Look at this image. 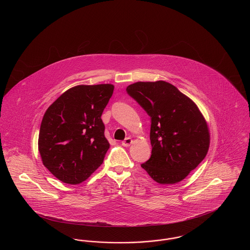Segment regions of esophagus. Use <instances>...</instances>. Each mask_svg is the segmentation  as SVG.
Segmentation results:
<instances>
[{"label":"esophagus","instance_id":"34e87169","mask_svg":"<svg viewBox=\"0 0 250 250\" xmlns=\"http://www.w3.org/2000/svg\"><path fill=\"white\" fill-rule=\"evenodd\" d=\"M132 143H133V141L131 138H126V139H125V141L122 142V145L125 147H128V146H130Z\"/></svg>","mask_w":250,"mask_h":250}]
</instances>
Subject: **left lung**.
Masks as SVG:
<instances>
[{
    "label": "left lung",
    "mask_w": 250,
    "mask_h": 250,
    "mask_svg": "<svg viewBox=\"0 0 250 250\" xmlns=\"http://www.w3.org/2000/svg\"><path fill=\"white\" fill-rule=\"evenodd\" d=\"M151 118V157L142 164L155 182L175 184L186 178L206 156L210 135L196 104L163 81L126 87Z\"/></svg>",
    "instance_id": "left-lung-1"
}]
</instances>
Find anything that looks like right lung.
<instances>
[{"mask_svg": "<svg viewBox=\"0 0 250 250\" xmlns=\"http://www.w3.org/2000/svg\"><path fill=\"white\" fill-rule=\"evenodd\" d=\"M113 90L111 84L75 86L45 112L38 150L44 166L60 181L81 184L103 163L109 143L101 115Z\"/></svg>", "mask_w": 250, "mask_h": 250, "instance_id": "add662e5", "label": "right lung"}]
</instances>
